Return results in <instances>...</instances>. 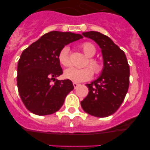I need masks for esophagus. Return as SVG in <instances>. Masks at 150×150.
Instances as JSON below:
<instances>
[{
  "instance_id": "34e87169",
  "label": "esophagus",
  "mask_w": 150,
  "mask_h": 150,
  "mask_svg": "<svg viewBox=\"0 0 150 150\" xmlns=\"http://www.w3.org/2000/svg\"><path fill=\"white\" fill-rule=\"evenodd\" d=\"M73 86H74V88H77V86H79V83H73Z\"/></svg>"
}]
</instances>
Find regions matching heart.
<instances>
[{"label": "heart", "mask_w": 150, "mask_h": 150, "mask_svg": "<svg viewBox=\"0 0 150 150\" xmlns=\"http://www.w3.org/2000/svg\"><path fill=\"white\" fill-rule=\"evenodd\" d=\"M80 49L83 53L88 57V61L86 63V66L89 67H84L82 69H77L75 67H71L64 71V76L66 79H70L74 83H82L88 81L92 77L93 73L95 75H98L103 71L104 65L101 61L99 59L92 58L96 53V48L92 43L89 42H85L80 45ZM58 59L59 63L64 67H69L71 64V57L69 52V48L64 46L58 55Z\"/></svg>", "instance_id": "b5f03b06"}]
</instances>
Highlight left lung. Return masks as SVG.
<instances>
[{
	"label": "left lung",
	"mask_w": 150,
	"mask_h": 150,
	"mask_svg": "<svg viewBox=\"0 0 150 150\" xmlns=\"http://www.w3.org/2000/svg\"><path fill=\"white\" fill-rule=\"evenodd\" d=\"M101 49L104 69L101 75L86 84L88 94L81 101L83 110L96 117H107L116 112L129 86L130 69L124 52L107 36L98 31L83 33Z\"/></svg>",
	"instance_id": "obj_1"
}]
</instances>
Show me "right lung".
<instances>
[{"label": "right lung", "instance_id": "right-lung-1", "mask_svg": "<svg viewBox=\"0 0 150 150\" xmlns=\"http://www.w3.org/2000/svg\"><path fill=\"white\" fill-rule=\"evenodd\" d=\"M81 38L83 36L79 34L51 31L22 52L18 62L17 86L29 111L45 116L62 107L74 87L70 79H55L63 73L58 55L64 46Z\"/></svg>", "mask_w": 150, "mask_h": 150}]
</instances>
